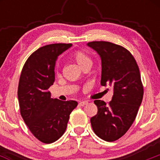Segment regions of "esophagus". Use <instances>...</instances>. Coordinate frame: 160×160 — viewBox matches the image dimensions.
Segmentation results:
<instances>
[{"mask_svg": "<svg viewBox=\"0 0 160 160\" xmlns=\"http://www.w3.org/2000/svg\"><path fill=\"white\" fill-rule=\"evenodd\" d=\"M87 103H88V102H87V101H82V102H80L78 103V105L80 106V107H84L85 105H87Z\"/></svg>", "mask_w": 160, "mask_h": 160, "instance_id": "obj_1", "label": "esophagus"}]
</instances>
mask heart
<instances>
[{
    "label": "heart",
    "mask_w": 160,
    "mask_h": 160,
    "mask_svg": "<svg viewBox=\"0 0 160 160\" xmlns=\"http://www.w3.org/2000/svg\"><path fill=\"white\" fill-rule=\"evenodd\" d=\"M71 58L82 70L87 67H91V66H92L93 62L91 58L82 51H79L78 50V51L73 52L71 55Z\"/></svg>",
    "instance_id": "heart-1"
}]
</instances>
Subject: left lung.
<instances>
[{
  "instance_id": "left-lung-1",
  "label": "left lung",
  "mask_w": 160,
  "mask_h": 160,
  "mask_svg": "<svg viewBox=\"0 0 160 160\" xmlns=\"http://www.w3.org/2000/svg\"><path fill=\"white\" fill-rule=\"evenodd\" d=\"M87 46L101 58V85L113 88L109 105L102 100L94 102L98 113L90 122L98 136L113 142L125 135L135 119L143 96L140 73L132 54L122 46L108 42H89Z\"/></svg>"
}]
</instances>
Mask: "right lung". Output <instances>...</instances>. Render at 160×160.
Segmentation results:
<instances>
[{
  "mask_svg": "<svg viewBox=\"0 0 160 160\" xmlns=\"http://www.w3.org/2000/svg\"><path fill=\"white\" fill-rule=\"evenodd\" d=\"M72 44H51L37 49L22 69L18 96L22 118L32 134L44 143L57 141L66 131L76 101L51 98L49 88L55 81V64Z\"/></svg>",
  "mask_w": 160,
  "mask_h": 160,
  "instance_id": "right-lung-1",
  "label": "right lung"
}]
</instances>
